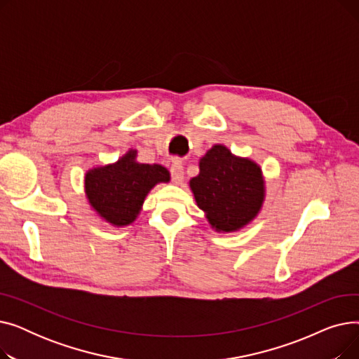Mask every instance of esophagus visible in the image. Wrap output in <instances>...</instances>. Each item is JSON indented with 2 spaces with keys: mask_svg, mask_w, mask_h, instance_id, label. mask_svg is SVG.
Returning a JSON list of instances; mask_svg holds the SVG:
<instances>
[{
  "mask_svg": "<svg viewBox=\"0 0 359 359\" xmlns=\"http://www.w3.org/2000/svg\"><path fill=\"white\" fill-rule=\"evenodd\" d=\"M170 175H172V180L176 184H182L183 182V163L180 160H175L170 167Z\"/></svg>",
  "mask_w": 359,
  "mask_h": 359,
  "instance_id": "1",
  "label": "esophagus"
}]
</instances>
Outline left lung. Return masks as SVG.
<instances>
[{
    "label": "left lung",
    "mask_w": 359,
    "mask_h": 359,
    "mask_svg": "<svg viewBox=\"0 0 359 359\" xmlns=\"http://www.w3.org/2000/svg\"><path fill=\"white\" fill-rule=\"evenodd\" d=\"M196 203L218 231H236L260 211L265 198L260 167L214 145L199 161V175L191 180Z\"/></svg>",
    "instance_id": "obj_1"
}]
</instances>
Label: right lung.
<instances>
[{
    "label": "right lung",
    "mask_w": 359,
    "mask_h": 359,
    "mask_svg": "<svg viewBox=\"0 0 359 359\" xmlns=\"http://www.w3.org/2000/svg\"><path fill=\"white\" fill-rule=\"evenodd\" d=\"M137 151H129L115 164L93 168L86 175V194L90 205L107 222L128 225L141 211L148 192L170 173L160 164L135 161Z\"/></svg>",
    "instance_id": "1"
}]
</instances>
